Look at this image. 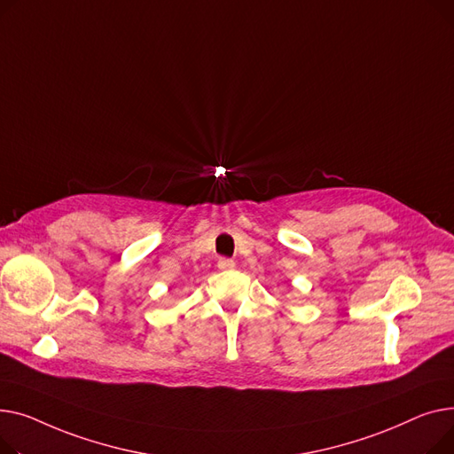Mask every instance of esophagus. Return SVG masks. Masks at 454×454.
Masks as SVG:
<instances>
[{
    "instance_id": "esophagus-1",
    "label": "esophagus",
    "mask_w": 454,
    "mask_h": 454,
    "mask_svg": "<svg viewBox=\"0 0 454 454\" xmlns=\"http://www.w3.org/2000/svg\"><path fill=\"white\" fill-rule=\"evenodd\" d=\"M218 268H220L222 271L234 270V260H231V258H220V260H218Z\"/></svg>"
}]
</instances>
